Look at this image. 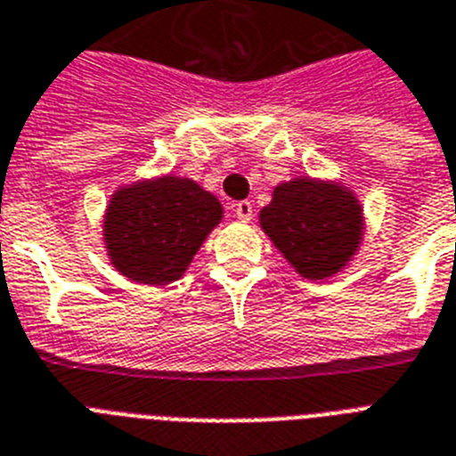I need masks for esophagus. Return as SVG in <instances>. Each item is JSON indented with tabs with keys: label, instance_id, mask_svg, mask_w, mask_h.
Segmentation results:
<instances>
[{
	"label": "esophagus",
	"instance_id": "34e87169",
	"mask_svg": "<svg viewBox=\"0 0 456 456\" xmlns=\"http://www.w3.org/2000/svg\"><path fill=\"white\" fill-rule=\"evenodd\" d=\"M234 213L240 222H250L253 220V203L250 201H239L234 206Z\"/></svg>",
	"mask_w": 456,
	"mask_h": 456
}]
</instances>
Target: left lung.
<instances>
[{"mask_svg":"<svg viewBox=\"0 0 456 456\" xmlns=\"http://www.w3.org/2000/svg\"><path fill=\"white\" fill-rule=\"evenodd\" d=\"M260 227L299 276L328 281L361 250L365 213L344 183L299 175L273 187Z\"/></svg>","mask_w":456,"mask_h":456,"instance_id":"1","label":"left lung"}]
</instances>
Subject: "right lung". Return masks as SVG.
Masks as SVG:
<instances>
[{
    "label": "right lung",
    "mask_w": 456,
    "mask_h": 456,
    "mask_svg": "<svg viewBox=\"0 0 456 456\" xmlns=\"http://www.w3.org/2000/svg\"><path fill=\"white\" fill-rule=\"evenodd\" d=\"M220 199L173 173L121 184L102 216L110 265L133 283L168 286L183 279L203 240L222 222Z\"/></svg>",
    "instance_id": "1"
}]
</instances>
